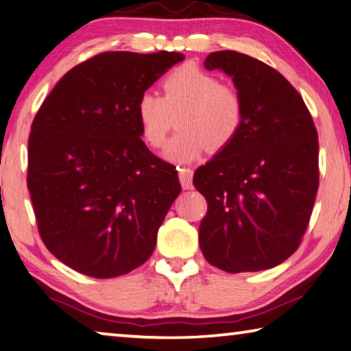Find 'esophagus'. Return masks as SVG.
I'll return each instance as SVG.
<instances>
[{
	"mask_svg": "<svg viewBox=\"0 0 351 351\" xmlns=\"http://www.w3.org/2000/svg\"><path fill=\"white\" fill-rule=\"evenodd\" d=\"M178 173H180V181L182 189H192V180H193V171L187 167H180L178 169Z\"/></svg>",
	"mask_w": 351,
	"mask_h": 351,
	"instance_id": "obj_1",
	"label": "esophagus"
}]
</instances>
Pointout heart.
<instances>
[{"label": "heart", "instance_id": "b5f03b06", "mask_svg": "<svg viewBox=\"0 0 351 351\" xmlns=\"http://www.w3.org/2000/svg\"><path fill=\"white\" fill-rule=\"evenodd\" d=\"M136 117L142 138L152 148L164 145L178 117L180 132L162 154L175 162H191L206 148L220 152L234 141L245 119V104L234 86L187 64L170 71L162 81V97L143 92Z\"/></svg>", "mask_w": 351, "mask_h": 351}]
</instances>
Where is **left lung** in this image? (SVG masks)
I'll use <instances>...</instances> for the list:
<instances>
[{
	"mask_svg": "<svg viewBox=\"0 0 351 351\" xmlns=\"http://www.w3.org/2000/svg\"><path fill=\"white\" fill-rule=\"evenodd\" d=\"M208 70L231 76L245 104L230 145L197 169L208 202L199 248L210 265L259 271L297 252L319 189V138L303 98L280 71L252 56L215 51Z\"/></svg>",
	"mask_w": 351,
	"mask_h": 351,
	"instance_id": "left-lung-1",
	"label": "left lung"
}]
</instances>
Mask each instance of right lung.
Listing matches in <instances>:
<instances>
[{
  "label": "right lung",
  "instance_id": "right-lung-1",
  "mask_svg": "<svg viewBox=\"0 0 351 351\" xmlns=\"http://www.w3.org/2000/svg\"><path fill=\"white\" fill-rule=\"evenodd\" d=\"M182 59L99 53L66 71L34 117L26 181L38 234L82 275H126L154 252L181 184L141 138L136 103Z\"/></svg>",
  "mask_w": 351,
  "mask_h": 351
}]
</instances>
